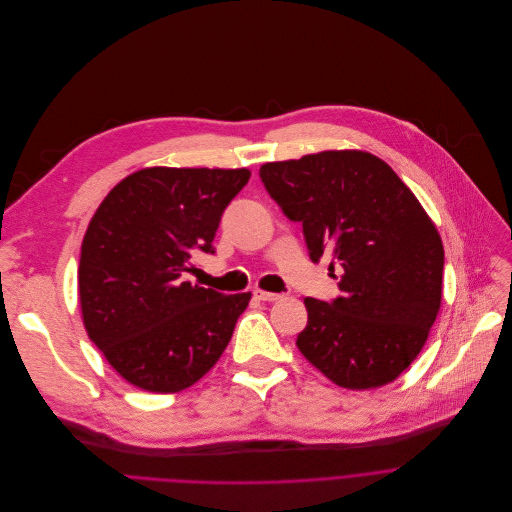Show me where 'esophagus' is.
<instances>
[{
    "label": "esophagus",
    "mask_w": 512,
    "mask_h": 512,
    "mask_svg": "<svg viewBox=\"0 0 512 512\" xmlns=\"http://www.w3.org/2000/svg\"><path fill=\"white\" fill-rule=\"evenodd\" d=\"M254 298L262 300V302H276L282 298V294L276 292H268V290H254Z\"/></svg>",
    "instance_id": "1"
}]
</instances>
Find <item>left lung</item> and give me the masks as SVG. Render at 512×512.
I'll use <instances>...</instances> for the list:
<instances>
[{"instance_id": "obj_1", "label": "left lung", "mask_w": 512, "mask_h": 512, "mask_svg": "<svg viewBox=\"0 0 512 512\" xmlns=\"http://www.w3.org/2000/svg\"><path fill=\"white\" fill-rule=\"evenodd\" d=\"M260 179L302 224L309 256L343 276L333 302L304 298L296 347L333 383L381 387L422 351L442 302L444 246L416 195L379 157L323 151L264 163Z\"/></svg>"}]
</instances>
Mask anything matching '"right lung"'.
Here are the masks:
<instances>
[{
	"mask_svg": "<svg viewBox=\"0 0 512 512\" xmlns=\"http://www.w3.org/2000/svg\"><path fill=\"white\" fill-rule=\"evenodd\" d=\"M248 169L149 167L102 199L82 240L78 294L90 341L139 389L175 393L228 347L250 292L183 282L191 252L214 254Z\"/></svg>",
	"mask_w": 512,
	"mask_h": 512,
	"instance_id": "1",
	"label": "right lung"
}]
</instances>
